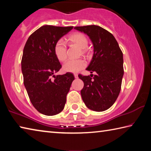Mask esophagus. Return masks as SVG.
<instances>
[{
    "instance_id": "obj_1",
    "label": "esophagus",
    "mask_w": 151,
    "mask_h": 151,
    "mask_svg": "<svg viewBox=\"0 0 151 151\" xmlns=\"http://www.w3.org/2000/svg\"><path fill=\"white\" fill-rule=\"evenodd\" d=\"M74 76H75V78H78V75L77 74H74Z\"/></svg>"
}]
</instances>
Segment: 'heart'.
<instances>
[{
    "mask_svg": "<svg viewBox=\"0 0 151 151\" xmlns=\"http://www.w3.org/2000/svg\"><path fill=\"white\" fill-rule=\"evenodd\" d=\"M70 42L75 43L81 49H85L88 46V40L85 35L80 33L75 34L69 38ZM55 54L58 60L63 61L67 57L66 45L65 39H60L56 42L54 48ZM86 63L82 58L68 59L63 64V70L68 73H78L86 66Z\"/></svg>",
    "mask_w": 151,
    "mask_h": 151,
    "instance_id": "obj_1",
    "label": "heart"
}]
</instances>
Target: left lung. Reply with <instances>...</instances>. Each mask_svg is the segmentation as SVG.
I'll return each instance as SVG.
<instances>
[{"label": "left lung", "instance_id": "obj_1", "mask_svg": "<svg viewBox=\"0 0 151 151\" xmlns=\"http://www.w3.org/2000/svg\"><path fill=\"white\" fill-rule=\"evenodd\" d=\"M87 35L93 45V56L86 70L90 76L78 75L84 83L81 91L87 108L101 112L109 109L121 91L123 70V55L116 40L111 32L96 25L75 27Z\"/></svg>", "mask_w": 151, "mask_h": 151}]
</instances>
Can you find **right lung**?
<instances>
[{"label":"right lung","instance_id":"add662e5","mask_svg":"<svg viewBox=\"0 0 151 151\" xmlns=\"http://www.w3.org/2000/svg\"><path fill=\"white\" fill-rule=\"evenodd\" d=\"M73 29L45 25L33 32L24 45L21 61L24 85L32 105L45 115L63 111L75 80L70 73L55 75L62 66L55 54V45Z\"/></svg>","mask_w":151,"mask_h":151}]
</instances>
